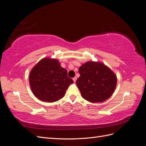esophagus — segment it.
I'll return each instance as SVG.
<instances>
[{
  "instance_id": "esophagus-1",
  "label": "esophagus",
  "mask_w": 146,
  "mask_h": 146,
  "mask_svg": "<svg viewBox=\"0 0 146 146\" xmlns=\"http://www.w3.org/2000/svg\"><path fill=\"white\" fill-rule=\"evenodd\" d=\"M72 79H73V81H74V82H76V80H77V77H74Z\"/></svg>"
}]
</instances>
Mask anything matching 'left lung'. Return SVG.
<instances>
[{
  "instance_id": "obj_1",
  "label": "left lung",
  "mask_w": 146,
  "mask_h": 146,
  "mask_svg": "<svg viewBox=\"0 0 146 146\" xmlns=\"http://www.w3.org/2000/svg\"><path fill=\"white\" fill-rule=\"evenodd\" d=\"M80 76L76 81L82 98L92 103L102 102L111 96L117 85V77L107 66L88 61L78 70Z\"/></svg>"
}]
</instances>
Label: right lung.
Wrapping results in <instances>:
<instances>
[{"instance_id":"right-lung-1","label":"right lung","mask_w":146,"mask_h":146,"mask_svg":"<svg viewBox=\"0 0 146 146\" xmlns=\"http://www.w3.org/2000/svg\"><path fill=\"white\" fill-rule=\"evenodd\" d=\"M74 82L57 59L44 58L31 70L29 83L33 94L43 102H54L63 98Z\"/></svg>"}]
</instances>
